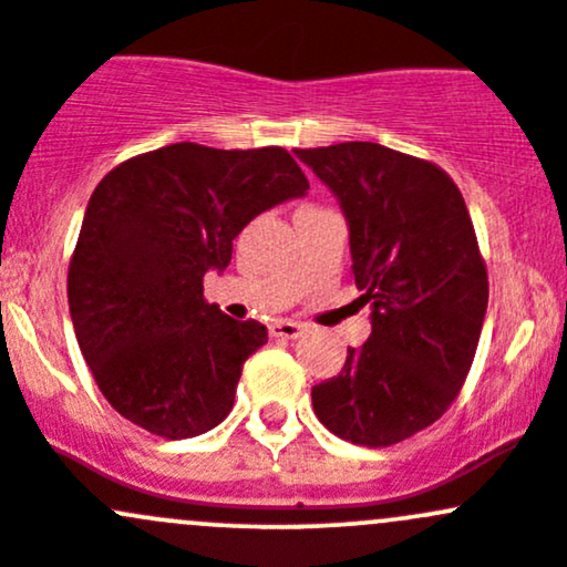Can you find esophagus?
I'll return each mask as SVG.
<instances>
[{"label": "esophagus", "mask_w": 567, "mask_h": 567, "mask_svg": "<svg viewBox=\"0 0 567 567\" xmlns=\"http://www.w3.org/2000/svg\"><path fill=\"white\" fill-rule=\"evenodd\" d=\"M270 332L276 338H300L302 332H306V327L297 322H276L270 327Z\"/></svg>", "instance_id": "esophagus-1"}]
</instances>
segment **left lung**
Masks as SVG:
<instances>
[{"label":"left lung","mask_w":567,"mask_h":567,"mask_svg":"<svg viewBox=\"0 0 567 567\" xmlns=\"http://www.w3.org/2000/svg\"><path fill=\"white\" fill-rule=\"evenodd\" d=\"M349 220L352 278L371 302V336L338 377L311 390L324 429L390 447L456 401L481 341L488 272L451 174L371 142L295 150Z\"/></svg>","instance_id":"obj_1"}]
</instances>
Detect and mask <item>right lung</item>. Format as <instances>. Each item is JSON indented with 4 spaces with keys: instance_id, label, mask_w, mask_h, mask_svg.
<instances>
[{
    "instance_id": "add662e5",
    "label": "right lung",
    "mask_w": 567,
    "mask_h": 567,
    "mask_svg": "<svg viewBox=\"0 0 567 567\" xmlns=\"http://www.w3.org/2000/svg\"><path fill=\"white\" fill-rule=\"evenodd\" d=\"M308 179L284 147L183 142L127 157L97 183L68 267L81 354L106 401L163 440L215 429L267 327L204 300L231 240Z\"/></svg>"
}]
</instances>
